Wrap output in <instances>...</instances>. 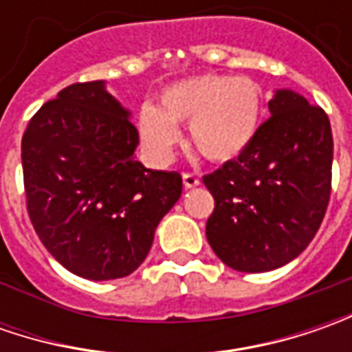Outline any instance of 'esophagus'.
<instances>
[{
    "mask_svg": "<svg viewBox=\"0 0 352 352\" xmlns=\"http://www.w3.org/2000/svg\"><path fill=\"white\" fill-rule=\"evenodd\" d=\"M182 180H184V188H196V186H199V176L192 174V172H184Z\"/></svg>",
    "mask_w": 352,
    "mask_h": 352,
    "instance_id": "1",
    "label": "esophagus"
}]
</instances>
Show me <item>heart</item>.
I'll return each mask as SVG.
<instances>
[{
  "label": "heart",
  "mask_w": 352,
  "mask_h": 352,
  "mask_svg": "<svg viewBox=\"0 0 352 352\" xmlns=\"http://www.w3.org/2000/svg\"><path fill=\"white\" fill-rule=\"evenodd\" d=\"M263 94L249 78L199 74L164 89L160 109L142 107V142L158 160H168L180 142V125H190L196 151L211 162L241 155L261 125Z\"/></svg>",
  "instance_id": "1"
}]
</instances>
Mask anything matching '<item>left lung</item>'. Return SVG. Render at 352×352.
<instances>
[{
    "label": "left lung",
    "instance_id": "8db88e82",
    "mask_svg": "<svg viewBox=\"0 0 352 352\" xmlns=\"http://www.w3.org/2000/svg\"><path fill=\"white\" fill-rule=\"evenodd\" d=\"M241 155L204 176L215 199L206 235L239 272L294 261L318 233L331 196L333 135L327 113L290 89Z\"/></svg>",
    "mask_w": 352,
    "mask_h": 352
}]
</instances>
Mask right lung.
<instances>
[{"mask_svg": "<svg viewBox=\"0 0 352 352\" xmlns=\"http://www.w3.org/2000/svg\"><path fill=\"white\" fill-rule=\"evenodd\" d=\"M139 131L103 82L58 91L21 141L27 211L58 263L88 280H116L146 258L156 225L182 194L178 172L135 158Z\"/></svg>", "mask_w": 352, "mask_h": 352, "instance_id": "right-lung-1", "label": "right lung"}]
</instances>
